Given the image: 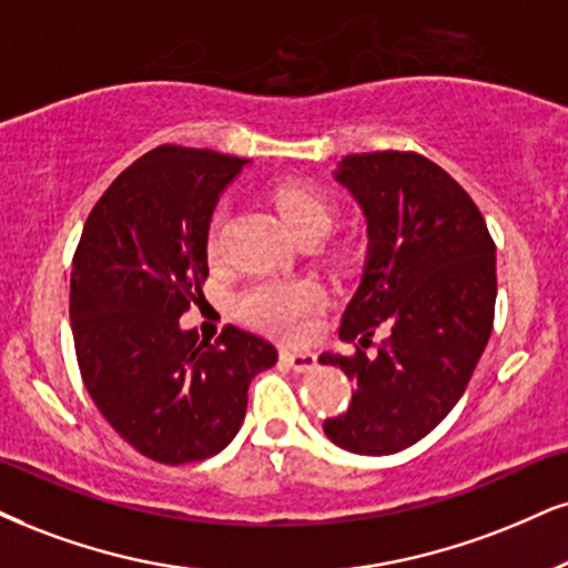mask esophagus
Here are the masks:
<instances>
[{
    "instance_id": "obj_1",
    "label": "esophagus",
    "mask_w": 568,
    "mask_h": 568,
    "mask_svg": "<svg viewBox=\"0 0 568 568\" xmlns=\"http://www.w3.org/2000/svg\"><path fill=\"white\" fill-rule=\"evenodd\" d=\"M282 363L297 374H307V371L316 368V355L307 353V349H282Z\"/></svg>"
}]
</instances>
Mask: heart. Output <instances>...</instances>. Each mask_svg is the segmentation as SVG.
Segmentation results:
<instances>
[{
	"instance_id": "obj_1",
	"label": "heart",
	"mask_w": 568,
	"mask_h": 568,
	"mask_svg": "<svg viewBox=\"0 0 568 568\" xmlns=\"http://www.w3.org/2000/svg\"><path fill=\"white\" fill-rule=\"evenodd\" d=\"M276 207L284 215L292 234L328 231L334 221V207L324 194L305 184H286L276 192ZM221 221L210 231V247L219 240ZM324 305V295L311 282H261L244 292L242 313L252 324L282 337H300L311 318Z\"/></svg>"
}]
</instances>
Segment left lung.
<instances>
[{
  "instance_id": "obj_1",
  "label": "left lung",
  "mask_w": 568,
  "mask_h": 568,
  "mask_svg": "<svg viewBox=\"0 0 568 568\" xmlns=\"http://www.w3.org/2000/svg\"><path fill=\"white\" fill-rule=\"evenodd\" d=\"M334 181L366 219L361 284L339 339L358 353H324L355 382L347 413L324 432L342 450L392 455L416 445L455 408L485 353L495 316V244L479 207L416 152H363ZM379 325L390 337L366 354Z\"/></svg>"
}]
</instances>
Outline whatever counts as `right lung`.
I'll return each mask as SVG.
<instances>
[{
  "instance_id": "obj_1",
  "label": "right lung",
  "mask_w": 568,
  "mask_h": 568,
  "mask_svg": "<svg viewBox=\"0 0 568 568\" xmlns=\"http://www.w3.org/2000/svg\"><path fill=\"white\" fill-rule=\"evenodd\" d=\"M250 160L163 144L129 165L83 226L70 271V324L91 400L146 458L221 453L247 410L252 376L276 347L226 326L200 339L179 318L207 278V234L223 189Z\"/></svg>"
}]
</instances>
